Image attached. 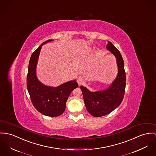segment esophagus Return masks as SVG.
<instances>
[{
    "instance_id": "esophagus-1",
    "label": "esophagus",
    "mask_w": 156,
    "mask_h": 156,
    "mask_svg": "<svg viewBox=\"0 0 156 156\" xmlns=\"http://www.w3.org/2000/svg\"><path fill=\"white\" fill-rule=\"evenodd\" d=\"M76 81L79 85H81L84 83V79L82 77H78L76 80Z\"/></svg>"
}]
</instances>
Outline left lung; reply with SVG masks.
Listing matches in <instances>:
<instances>
[{"label":"left lung","mask_w":156,"mask_h":156,"mask_svg":"<svg viewBox=\"0 0 156 156\" xmlns=\"http://www.w3.org/2000/svg\"><path fill=\"white\" fill-rule=\"evenodd\" d=\"M106 48L116 59L118 73L116 79L107 89L103 90L91 92L84 86L80 87L86 108L94 117L103 116L111 113L120 105L125 94L126 74L122 55L109 41Z\"/></svg>","instance_id":"left-lung-1"}]
</instances>
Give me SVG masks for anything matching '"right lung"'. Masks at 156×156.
<instances>
[{
	"label": "right lung",
	"instance_id": "right-lung-1",
	"mask_svg": "<svg viewBox=\"0 0 156 156\" xmlns=\"http://www.w3.org/2000/svg\"><path fill=\"white\" fill-rule=\"evenodd\" d=\"M51 41H44L32 54L28 65L27 87L34 108L44 115L56 117L64 112L68 97L78 85L75 80H72L53 87L45 85L38 80L36 67L41 48L43 44Z\"/></svg>",
	"mask_w": 156,
	"mask_h": 156
}]
</instances>
